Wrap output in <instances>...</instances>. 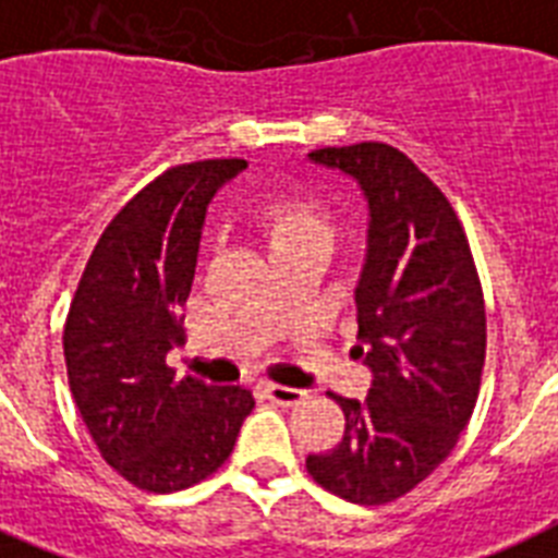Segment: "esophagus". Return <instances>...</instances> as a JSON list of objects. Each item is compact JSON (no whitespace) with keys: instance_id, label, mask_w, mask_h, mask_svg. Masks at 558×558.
I'll list each match as a JSON object with an SVG mask.
<instances>
[{"instance_id":"1","label":"esophagus","mask_w":558,"mask_h":558,"mask_svg":"<svg viewBox=\"0 0 558 558\" xmlns=\"http://www.w3.org/2000/svg\"><path fill=\"white\" fill-rule=\"evenodd\" d=\"M265 396L276 404H299L305 399V393L299 388H288V385H265Z\"/></svg>"}]
</instances>
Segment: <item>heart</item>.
I'll use <instances>...</instances> for the list:
<instances>
[{
  "mask_svg": "<svg viewBox=\"0 0 558 558\" xmlns=\"http://www.w3.org/2000/svg\"><path fill=\"white\" fill-rule=\"evenodd\" d=\"M256 230L268 247L270 262L299 251L328 253L333 242V219L319 202L305 196H279L256 216Z\"/></svg>",
  "mask_w": 558,
  "mask_h": 558,
  "instance_id": "b5f03b06",
  "label": "heart"
}]
</instances>
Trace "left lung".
<instances>
[{
	"label": "left lung",
	"instance_id": "1",
	"mask_svg": "<svg viewBox=\"0 0 558 558\" xmlns=\"http://www.w3.org/2000/svg\"><path fill=\"white\" fill-rule=\"evenodd\" d=\"M307 159L351 177L365 196L353 356L373 379L365 402L333 396L344 411L342 441L305 464L339 499L385 505L448 459L476 408L485 302L453 207L402 150L362 142Z\"/></svg>",
	"mask_w": 558,
	"mask_h": 558
}]
</instances>
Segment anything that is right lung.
<instances>
[{
	"mask_svg": "<svg viewBox=\"0 0 558 558\" xmlns=\"http://www.w3.org/2000/svg\"><path fill=\"white\" fill-rule=\"evenodd\" d=\"M247 168L207 159L165 170L96 242L64 322L73 402L110 468L150 494L185 490L219 471L251 416L253 393L165 365L185 342L207 205Z\"/></svg>",
	"mask_w": 558,
	"mask_h": 558,
	"instance_id": "right-lung-1",
	"label": "right lung"
}]
</instances>
